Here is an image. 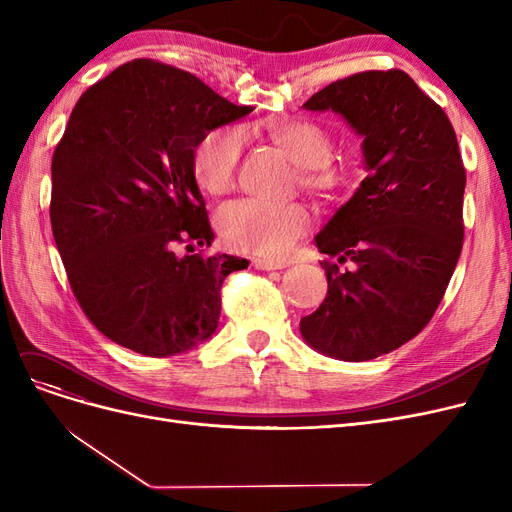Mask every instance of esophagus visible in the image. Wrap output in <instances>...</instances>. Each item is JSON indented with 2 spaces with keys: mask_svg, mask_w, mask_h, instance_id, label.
<instances>
[{
  "mask_svg": "<svg viewBox=\"0 0 512 512\" xmlns=\"http://www.w3.org/2000/svg\"><path fill=\"white\" fill-rule=\"evenodd\" d=\"M252 265L258 271H275V269H284L286 262H282V260H269V258H254Z\"/></svg>",
  "mask_w": 512,
  "mask_h": 512,
  "instance_id": "obj_1",
  "label": "esophagus"
}]
</instances>
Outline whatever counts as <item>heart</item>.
Listing matches in <instances>:
<instances>
[{"label":"heart","instance_id":"heart-1","mask_svg":"<svg viewBox=\"0 0 512 512\" xmlns=\"http://www.w3.org/2000/svg\"><path fill=\"white\" fill-rule=\"evenodd\" d=\"M271 141L299 166V185L327 203L342 200L354 173L348 164L329 160L333 153L331 134L312 119L294 117L275 121L267 128ZM243 158V132L218 128L207 132L194 145L192 175L200 190L224 194L235 185ZM312 226V215L301 203L269 205L254 198L228 203L218 211L222 241L235 252L284 258Z\"/></svg>","mask_w":512,"mask_h":512}]
</instances>
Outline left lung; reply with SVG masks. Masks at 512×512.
I'll list each match as a JSON object with an SVG mask.
<instances>
[{
    "mask_svg": "<svg viewBox=\"0 0 512 512\" xmlns=\"http://www.w3.org/2000/svg\"><path fill=\"white\" fill-rule=\"evenodd\" d=\"M307 111H335L363 136L367 177L320 230L327 299L301 318L305 342L335 359L369 361L421 333L463 247L466 168L442 106L404 70H367L320 89Z\"/></svg>",
    "mask_w": 512,
    "mask_h": 512,
    "instance_id": "8db88e82",
    "label": "left lung"
}]
</instances>
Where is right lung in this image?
Here are the masks:
<instances>
[{"label":"right lung","instance_id":"add662e5","mask_svg":"<svg viewBox=\"0 0 512 512\" xmlns=\"http://www.w3.org/2000/svg\"><path fill=\"white\" fill-rule=\"evenodd\" d=\"M250 111L153 59L119 66L72 108L51 162V226L76 301L111 342L170 356L218 329L222 282L250 262L179 258L175 245L213 241L194 145Z\"/></svg>","mask_w":512,"mask_h":512}]
</instances>
